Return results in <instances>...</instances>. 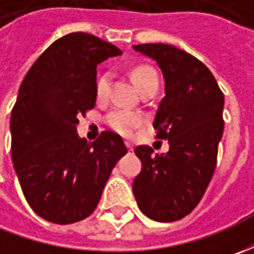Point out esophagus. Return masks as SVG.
<instances>
[{
	"label": "esophagus",
	"instance_id": "esophagus-1",
	"mask_svg": "<svg viewBox=\"0 0 254 254\" xmlns=\"http://www.w3.org/2000/svg\"><path fill=\"white\" fill-rule=\"evenodd\" d=\"M126 145H127V148H128V151H132V145L130 142H126Z\"/></svg>",
	"mask_w": 254,
	"mask_h": 254
}]
</instances>
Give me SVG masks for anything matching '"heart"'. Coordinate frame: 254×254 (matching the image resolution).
Masks as SVG:
<instances>
[{
	"instance_id": "1",
	"label": "heart",
	"mask_w": 254,
	"mask_h": 254,
	"mask_svg": "<svg viewBox=\"0 0 254 254\" xmlns=\"http://www.w3.org/2000/svg\"><path fill=\"white\" fill-rule=\"evenodd\" d=\"M132 80L137 84V87L140 90H145V89H151V87H158V74L157 72L150 67V66H137L132 70ZM110 82H112V73L106 72L99 76L97 82H96V93L99 99H106L109 94V89H110ZM107 124L112 127L113 130L120 132L123 135H130L137 127H140L144 119L141 114L134 112H128L124 109H116L113 110L107 119H106Z\"/></svg>"
}]
</instances>
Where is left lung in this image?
I'll use <instances>...</instances> for the list:
<instances>
[{"instance_id": "obj_1", "label": "left lung", "mask_w": 254, "mask_h": 254, "mask_svg": "<svg viewBox=\"0 0 254 254\" xmlns=\"http://www.w3.org/2000/svg\"><path fill=\"white\" fill-rule=\"evenodd\" d=\"M132 48L161 67L165 96L152 126L157 138L170 142L164 155L148 145L134 150L142 170L132 190L145 216L175 222L196 208L213 177L223 134V93L209 69L182 49L165 44Z\"/></svg>"}]
</instances>
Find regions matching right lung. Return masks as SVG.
<instances>
[{
    "label": "right lung",
    "mask_w": 254,
    "mask_h": 254,
    "mask_svg": "<svg viewBox=\"0 0 254 254\" xmlns=\"http://www.w3.org/2000/svg\"><path fill=\"white\" fill-rule=\"evenodd\" d=\"M122 51L94 35L56 39L32 64L11 114V154L24 196L48 222L90 216L114 165L127 154L123 138L103 131L79 138V117L96 104V67Z\"/></svg>",
    "instance_id": "obj_1"
}]
</instances>
